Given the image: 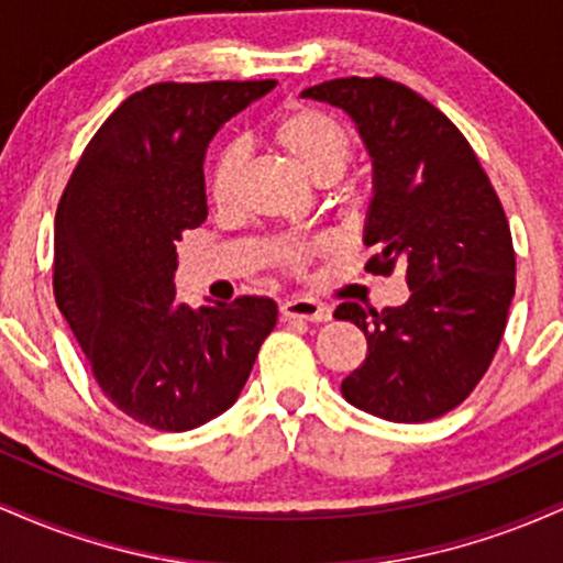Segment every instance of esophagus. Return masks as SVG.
Segmentation results:
<instances>
[{"instance_id": "34e87169", "label": "esophagus", "mask_w": 563, "mask_h": 563, "mask_svg": "<svg viewBox=\"0 0 563 563\" xmlns=\"http://www.w3.org/2000/svg\"><path fill=\"white\" fill-rule=\"evenodd\" d=\"M280 314L286 320H309V322H328L331 320V307L314 299H288L280 303Z\"/></svg>"}]
</instances>
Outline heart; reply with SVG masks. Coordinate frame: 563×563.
Instances as JSON below:
<instances>
[{
    "label": "heart",
    "mask_w": 563,
    "mask_h": 563,
    "mask_svg": "<svg viewBox=\"0 0 563 563\" xmlns=\"http://www.w3.org/2000/svg\"><path fill=\"white\" fill-rule=\"evenodd\" d=\"M269 137L312 183H333L354 156V134L344 119L314 106L290 108L269 129ZM243 169V147L224 145L209 172V196L219 211L232 209ZM325 249V241L275 243L273 262L277 267L299 273L303 264Z\"/></svg>",
    "instance_id": "b5f03b06"
}]
</instances>
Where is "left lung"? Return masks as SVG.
<instances>
[{
    "label": "left lung",
    "instance_id": "left-lung-1",
    "mask_svg": "<svg viewBox=\"0 0 563 563\" xmlns=\"http://www.w3.org/2000/svg\"><path fill=\"white\" fill-rule=\"evenodd\" d=\"M301 97L357 124L373 161L367 273L402 269L410 299L384 312L357 301L333 318L365 333L367 357L341 380L349 405L394 423H423L476 389L506 331L516 256L506 211L457 126L384 76L333 79Z\"/></svg>",
    "mask_w": 563,
    "mask_h": 563
}]
</instances>
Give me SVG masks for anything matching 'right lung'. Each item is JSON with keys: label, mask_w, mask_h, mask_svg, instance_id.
<instances>
[{"label": "right lung", "mask_w": 563, "mask_h": 563, "mask_svg": "<svg viewBox=\"0 0 563 563\" xmlns=\"http://www.w3.org/2000/svg\"><path fill=\"white\" fill-rule=\"evenodd\" d=\"M267 81L153 84L97 129L55 214V301L111 402L190 431L235 402L277 303L177 301V245L206 222V147Z\"/></svg>", "instance_id": "right-lung-1"}]
</instances>
